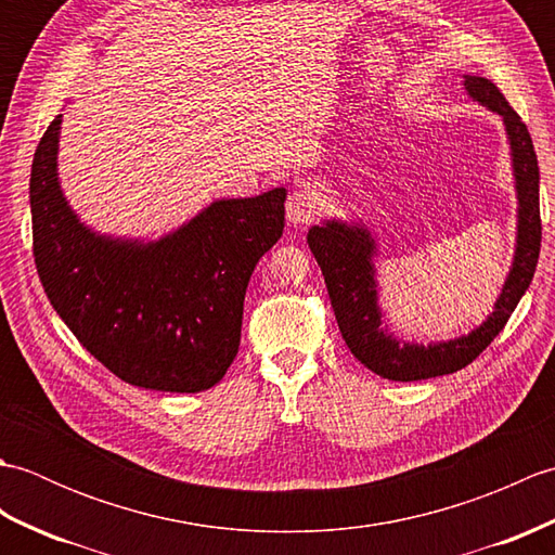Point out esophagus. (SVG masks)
Returning <instances> with one entry per match:
<instances>
[{
    "label": "esophagus",
    "mask_w": 555,
    "mask_h": 555,
    "mask_svg": "<svg viewBox=\"0 0 555 555\" xmlns=\"http://www.w3.org/2000/svg\"><path fill=\"white\" fill-rule=\"evenodd\" d=\"M317 215V197L310 191H293L286 199V219L291 223H310Z\"/></svg>",
    "instance_id": "34e87169"
}]
</instances>
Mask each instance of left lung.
<instances>
[{
  "label": "left lung",
  "instance_id": "1",
  "mask_svg": "<svg viewBox=\"0 0 555 555\" xmlns=\"http://www.w3.org/2000/svg\"><path fill=\"white\" fill-rule=\"evenodd\" d=\"M465 90L469 98L503 116L505 133L511 140L517 205H520L517 207V245L511 274L505 279L496 308L485 324L477 326L473 334L443 340V344H403V340L386 334L382 326L384 320L379 302H376L379 296H376V271L372 262L376 245L370 231L360 223L334 219L324 221L322 227H312L308 233V245L324 274V284L346 346L364 367L391 382L431 379V376L453 374L467 367L503 332L517 302L532 284L539 262V164L532 135L491 80L465 76Z\"/></svg>",
  "mask_w": 555,
  "mask_h": 555
}]
</instances>
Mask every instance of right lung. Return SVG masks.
<instances>
[{
    "mask_svg": "<svg viewBox=\"0 0 555 555\" xmlns=\"http://www.w3.org/2000/svg\"><path fill=\"white\" fill-rule=\"evenodd\" d=\"M62 114L33 157V255L52 308L126 384L197 393L241 346L255 264L284 233V188L217 199L159 241H121L80 223L56 179Z\"/></svg>",
    "mask_w": 555,
    "mask_h": 555,
    "instance_id": "1",
    "label": "right lung"
}]
</instances>
